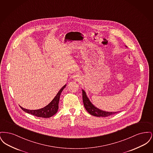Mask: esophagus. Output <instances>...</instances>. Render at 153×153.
Wrapping results in <instances>:
<instances>
[{"mask_svg":"<svg viewBox=\"0 0 153 153\" xmlns=\"http://www.w3.org/2000/svg\"><path fill=\"white\" fill-rule=\"evenodd\" d=\"M79 75H75L74 76H73V79H75V80H77V79H79Z\"/></svg>","mask_w":153,"mask_h":153,"instance_id":"1","label":"esophagus"}]
</instances>
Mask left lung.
<instances>
[{
	"mask_svg": "<svg viewBox=\"0 0 153 153\" xmlns=\"http://www.w3.org/2000/svg\"><path fill=\"white\" fill-rule=\"evenodd\" d=\"M82 91V101L84 103V105L85 108L86 110L91 115L97 117H107L117 114V112H105L102 110L98 109L90 102L89 100L86 95V94L84 90Z\"/></svg>",
	"mask_w": 153,
	"mask_h": 153,
	"instance_id": "obj_1",
	"label": "left lung"
}]
</instances>
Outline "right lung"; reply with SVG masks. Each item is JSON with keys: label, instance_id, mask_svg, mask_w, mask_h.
<instances>
[{"label": "right lung", "instance_id": "obj_1", "mask_svg": "<svg viewBox=\"0 0 153 153\" xmlns=\"http://www.w3.org/2000/svg\"><path fill=\"white\" fill-rule=\"evenodd\" d=\"M65 86L66 85H65L58 92V94L55 96V97L53 99V100L48 105H47L43 108L36 109V110H29V109L23 108L21 107V108L25 112L28 114H30L34 116L40 117H44V118H48V117H52L54 115H55L58 111V102L59 100L60 95L62 90L64 89V88L65 87Z\"/></svg>", "mask_w": 153, "mask_h": 153}]
</instances>
